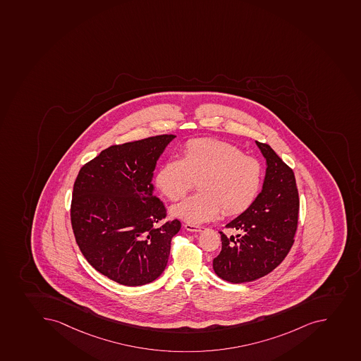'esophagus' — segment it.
<instances>
[{
  "mask_svg": "<svg viewBox=\"0 0 361 361\" xmlns=\"http://www.w3.org/2000/svg\"><path fill=\"white\" fill-rule=\"evenodd\" d=\"M184 228L186 229V231H189V232H202L204 231V227H202V226H195V225H191V224H185L184 225Z\"/></svg>",
  "mask_w": 361,
  "mask_h": 361,
  "instance_id": "esophagus-1",
  "label": "esophagus"
}]
</instances>
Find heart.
Returning a JSON list of instances; mask_svg holds the SVG:
<instances>
[{"label":"heart","instance_id":"obj_1","mask_svg":"<svg viewBox=\"0 0 361 361\" xmlns=\"http://www.w3.org/2000/svg\"><path fill=\"white\" fill-rule=\"evenodd\" d=\"M199 179L198 193L171 207V214L191 225L207 223L221 213L246 211L259 193L262 166L235 145L211 138L186 143L182 159L171 157L159 168L156 183L170 200H178Z\"/></svg>","mask_w":361,"mask_h":361}]
</instances>
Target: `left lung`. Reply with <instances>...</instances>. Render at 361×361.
Segmentation results:
<instances>
[{"label": "left lung", "instance_id": "1", "mask_svg": "<svg viewBox=\"0 0 361 361\" xmlns=\"http://www.w3.org/2000/svg\"><path fill=\"white\" fill-rule=\"evenodd\" d=\"M266 159L262 190L253 204L221 235V252L213 259L216 275L231 283L257 280L273 271L289 253L298 221L300 199L293 171L269 145L255 141Z\"/></svg>", "mask_w": 361, "mask_h": 361}]
</instances>
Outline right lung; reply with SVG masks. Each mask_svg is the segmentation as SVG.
I'll use <instances>...</instances> for the list:
<instances>
[{
  "instance_id": "obj_1",
  "label": "right lung",
  "mask_w": 361,
  "mask_h": 361,
  "mask_svg": "<svg viewBox=\"0 0 361 361\" xmlns=\"http://www.w3.org/2000/svg\"><path fill=\"white\" fill-rule=\"evenodd\" d=\"M176 135L111 145L80 169L73 186L71 223L81 253L99 273L122 286H145L166 269L180 223L162 224L154 171Z\"/></svg>"
}]
</instances>
